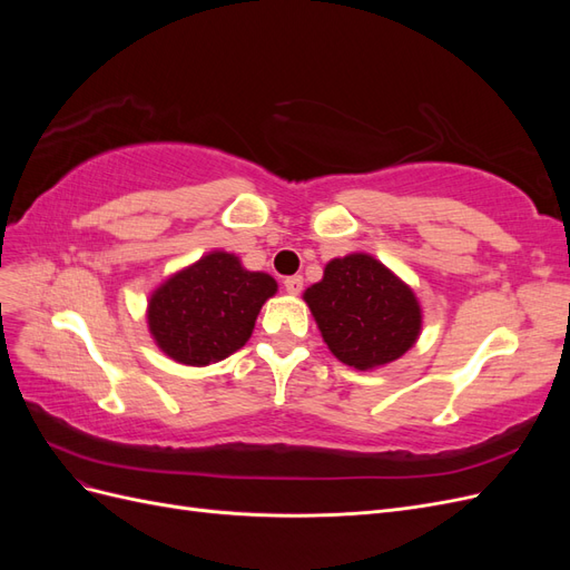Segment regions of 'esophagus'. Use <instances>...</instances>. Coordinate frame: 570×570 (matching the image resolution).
<instances>
[{
  "mask_svg": "<svg viewBox=\"0 0 570 570\" xmlns=\"http://www.w3.org/2000/svg\"><path fill=\"white\" fill-rule=\"evenodd\" d=\"M302 287H304L302 275H289V278H285V289L289 292V295H299Z\"/></svg>",
  "mask_w": 570,
  "mask_h": 570,
  "instance_id": "1",
  "label": "esophagus"
}]
</instances>
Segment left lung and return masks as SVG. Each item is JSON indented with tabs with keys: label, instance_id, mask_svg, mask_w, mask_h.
I'll list each match as a JSON object with an SVG mask.
<instances>
[{
	"label": "left lung",
	"instance_id": "obj_1",
	"mask_svg": "<svg viewBox=\"0 0 570 570\" xmlns=\"http://www.w3.org/2000/svg\"><path fill=\"white\" fill-rule=\"evenodd\" d=\"M304 302L327 350L358 371L400 358L421 333L423 316L413 289L368 254L333 258L323 281L306 287Z\"/></svg>",
	"mask_w": 570,
	"mask_h": 570
}]
</instances>
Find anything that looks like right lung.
I'll use <instances>...</instances> for the list:
<instances>
[{"label":"right lung","mask_w":570,"mask_h":570,"mask_svg":"<svg viewBox=\"0 0 570 570\" xmlns=\"http://www.w3.org/2000/svg\"><path fill=\"white\" fill-rule=\"evenodd\" d=\"M278 292L268 273L212 252L151 292L147 323L159 350L185 366H209L243 350L258 312Z\"/></svg>","instance_id":"right-lung-1"}]
</instances>
